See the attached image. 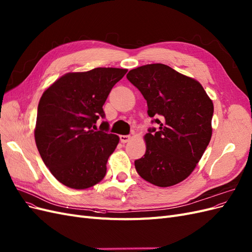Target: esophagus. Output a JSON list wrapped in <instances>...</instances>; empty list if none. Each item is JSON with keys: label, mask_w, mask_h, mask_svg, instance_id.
Returning a JSON list of instances; mask_svg holds the SVG:
<instances>
[{"label": "esophagus", "mask_w": 252, "mask_h": 252, "mask_svg": "<svg viewBox=\"0 0 252 252\" xmlns=\"http://www.w3.org/2000/svg\"><path fill=\"white\" fill-rule=\"evenodd\" d=\"M131 140V135H120V141L122 143H128Z\"/></svg>", "instance_id": "esophagus-1"}]
</instances>
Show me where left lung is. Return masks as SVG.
<instances>
[{"instance_id": "left-lung-1", "label": "left lung", "mask_w": 252, "mask_h": 252, "mask_svg": "<svg viewBox=\"0 0 252 252\" xmlns=\"http://www.w3.org/2000/svg\"><path fill=\"white\" fill-rule=\"evenodd\" d=\"M147 101L158 128L145 134L146 152L134 161L145 181L169 187L194 170L211 139L213 103L203 86L164 64H148L127 73Z\"/></svg>"}]
</instances>
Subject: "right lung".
Returning a JSON list of instances; mask_svg holds the SVG:
<instances>
[{
    "mask_svg": "<svg viewBox=\"0 0 252 252\" xmlns=\"http://www.w3.org/2000/svg\"><path fill=\"white\" fill-rule=\"evenodd\" d=\"M127 69L94 68L68 72L50 85L37 106L34 139L44 164L63 185L86 189L101 182L120 138L108 124L94 130L112 87ZM105 131L104 132L103 130Z\"/></svg>",
    "mask_w": 252,
    "mask_h": 252,
    "instance_id": "right-lung-1",
    "label": "right lung"
}]
</instances>
